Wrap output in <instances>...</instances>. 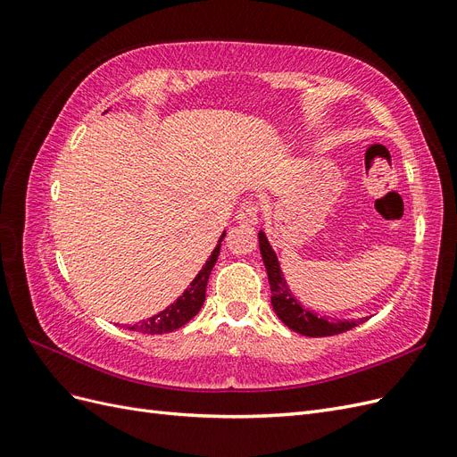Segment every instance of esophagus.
<instances>
[{"label": "esophagus", "mask_w": 457, "mask_h": 457, "mask_svg": "<svg viewBox=\"0 0 457 457\" xmlns=\"http://www.w3.org/2000/svg\"><path fill=\"white\" fill-rule=\"evenodd\" d=\"M259 213H261L259 204L253 202V200H245L238 207L237 219L240 220V223H245V225H257L259 223Z\"/></svg>", "instance_id": "obj_1"}]
</instances>
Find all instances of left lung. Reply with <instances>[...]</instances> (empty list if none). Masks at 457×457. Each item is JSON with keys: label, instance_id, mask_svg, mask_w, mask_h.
Returning a JSON list of instances; mask_svg holds the SVG:
<instances>
[{"label": "left lung", "instance_id": "left-lung-1", "mask_svg": "<svg viewBox=\"0 0 457 457\" xmlns=\"http://www.w3.org/2000/svg\"><path fill=\"white\" fill-rule=\"evenodd\" d=\"M259 250L269 274L272 309L276 316H278L289 329H294L297 334L307 337H326L343 334V331H349L368 320V318H358V320H328L326 316H318L311 312L309 309L303 307L301 303H297L294 294L289 292V287L284 280V274L280 270L278 257H276L262 230H259Z\"/></svg>", "mask_w": 457, "mask_h": 457}]
</instances>
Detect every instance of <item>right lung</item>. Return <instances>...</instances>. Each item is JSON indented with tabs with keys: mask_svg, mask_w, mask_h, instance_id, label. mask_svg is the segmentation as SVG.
Segmentation results:
<instances>
[{
	"mask_svg": "<svg viewBox=\"0 0 457 457\" xmlns=\"http://www.w3.org/2000/svg\"><path fill=\"white\" fill-rule=\"evenodd\" d=\"M225 238V232L220 234V238L215 245L213 253L210 255V259L205 261V265L202 267V270L196 274V278L190 282V287H187L181 297H177L175 303L171 305L154 314L146 318V320L139 322V324H133L129 326V329L133 331H141V334H150V336H156V334H168V331H173L177 328L185 326L190 318H195L202 305L205 301V287H207V280H210V274L212 269L215 267L217 257H219V250H220V242Z\"/></svg>",
	"mask_w": 457,
	"mask_h": 457,
	"instance_id": "add662e5",
	"label": "right lung"
}]
</instances>
